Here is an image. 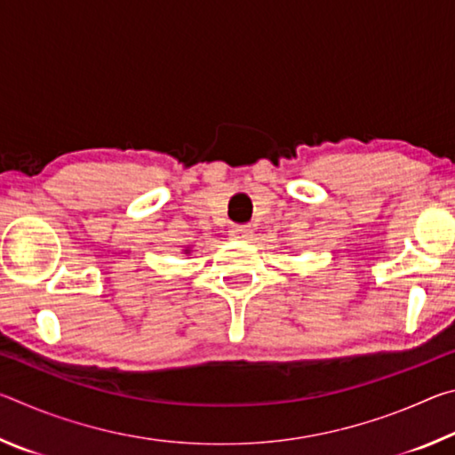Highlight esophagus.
<instances>
[{"mask_svg": "<svg viewBox=\"0 0 455 455\" xmlns=\"http://www.w3.org/2000/svg\"><path fill=\"white\" fill-rule=\"evenodd\" d=\"M230 236L236 241H252V228L249 225H236L228 230Z\"/></svg>", "mask_w": 455, "mask_h": 455, "instance_id": "34e87169", "label": "esophagus"}]
</instances>
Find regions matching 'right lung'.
<instances>
[{"label":"right lung","mask_w":455,"mask_h":455,"mask_svg":"<svg viewBox=\"0 0 455 455\" xmlns=\"http://www.w3.org/2000/svg\"><path fill=\"white\" fill-rule=\"evenodd\" d=\"M184 252H188V249H187V251H184Z\"/></svg>","instance_id":"right-lung-1"}]
</instances>
